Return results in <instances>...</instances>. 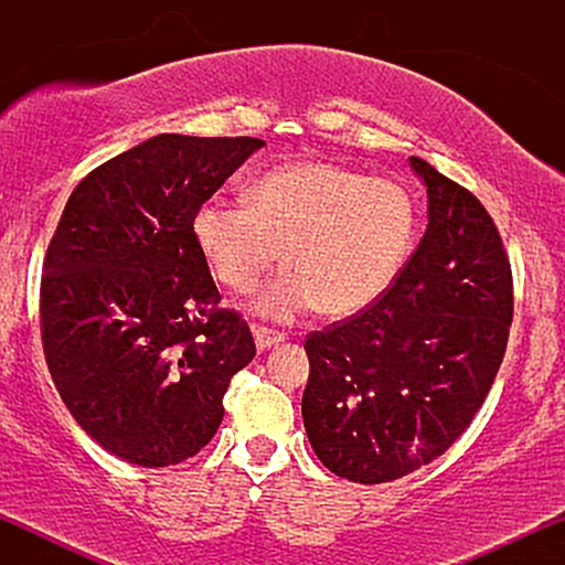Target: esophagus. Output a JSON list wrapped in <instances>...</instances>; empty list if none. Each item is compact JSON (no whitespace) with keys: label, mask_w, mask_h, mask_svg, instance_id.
<instances>
[{"label":"esophagus","mask_w":565,"mask_h":565,"mask_svg":"<svg viewBox=\"0 0 565 565\" xmlns=\"http://www.w3.org/2000/svg\"><path fill=\"white\" fill-rule=\"evenodd\" d=\"M252 334H255L257 350H268V348L278 345V342H284V334L270 332V329H265V327H255L252 329Z\"/></svg>","instance_id":"1"}]
</instances>
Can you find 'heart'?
Returning a JSON list of instances; mask_svg holds the SVG:
<instances>
[{
	"mask_svg": "<svg viewBox=\"0 0 565 565\" xmlns=\"http://www.w3.org/2000/svg\"><path fill=\"white\" fill-rule=\"evenodd\" d=\"M193 236L233 295H249L284 249L287 270L257 300L265 319L295 321L316 308L348 319L377 302L401 274L417 236V204L395 180L295 161L263 174L249 204L204 201Z\"/></svg>",
	"mask_w": 565,
	"mask_h": 565,
	"instance_id": "1",
	"label": "heart"
}]
</instances>
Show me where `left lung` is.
<instances>
[{
	"mask_svg": "<svg viewBox=\"0 0 565 565\" xmlns=\"http://www.w3.org/2000/svg\"><path fill=\"white\" fill-rule=\"evenodd\" d=\"M408 164L427 188L423 242L377 302L305 340V433L316 457L353 483L408 476L468 430L512 323L494 220L427 161Z\"/></svg>",
	"mask_w": 565,
	"mask_h": 565,
	"instance_id": "left-lung-1",
	"label": "left lung"
}]
</instances>
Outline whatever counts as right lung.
Segmentation results:
<instances>
[{
  "label": "right lung",
  "instance_id": "add662e5",
  "mask_svg": "<svg viewBox=\"0 0 565 565\" xmlns=\"http://www.w3.org/2000/svg\"><path fill=\"white\" fill-rule=\"evenodd\" d=\"M265 142L157 135L71 193L42 276V345L71 417L125 462L167 468L210 444L255 359L193 236L199 206Z\"/></svg>",
  "mask_w": 565,
  "mask_h": 565
}]
</instances>
